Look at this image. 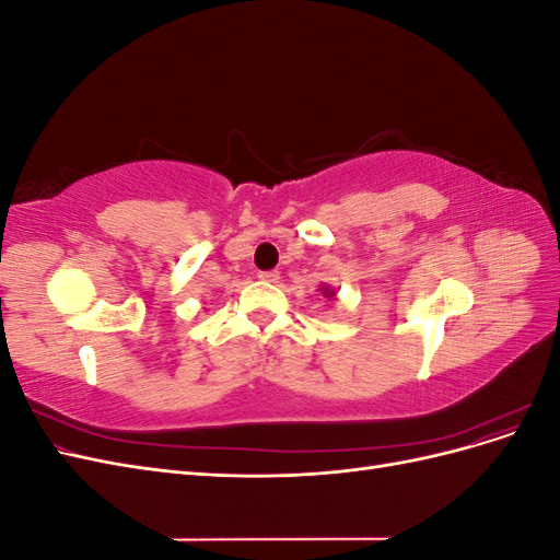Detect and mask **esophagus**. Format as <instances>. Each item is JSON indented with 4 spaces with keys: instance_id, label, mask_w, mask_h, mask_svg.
I'll list each match as a JSON object with an SVG mask.
<instances>
[{
    "instance_id": "obj_1",
    "label": "esophagus",
    "mask_w": 560,
    "mask_h": 560,
    "mask_svg": "<svg viewBox=\"0 0 560 560\" xmlns=\"http://www.w3.org/2000/svg\"><path fill=\"white\" fill-rule=\"evenodd\" d=\"M259 280H264V282H278L280 273H278V270H261Z\"/></svg>"
}]
</instances>
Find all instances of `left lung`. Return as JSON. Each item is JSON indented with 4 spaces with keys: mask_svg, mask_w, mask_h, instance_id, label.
Wrapping results in <instances>:
<instances>
[{
    "mask_svg": "<svg viewBox=\"0 0 560 560\" xmlns=\"http://www.w3.org/2000/svg\"><path fill=\"white\" fill-rule=\"evenodd\" d=\"M322 294H325L327 299H334V296H336V292L331 290V287H322Z\"/></svg>",
    "mask_w": 560,
    "mask_h": 560,
    "instance_id": "1",
    "label": "left lung"
}]
</instances>
